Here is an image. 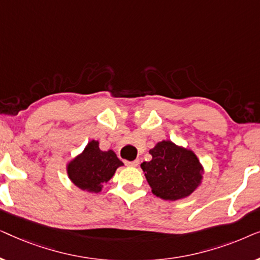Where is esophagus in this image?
<instances>
[{
    "mask_svg": "<svg viewBox=\"0 0 260 260\" xmlns=\"http://www.w3.org/2000/svg\"><path fill=\"white\" fill-rule=\"evenodd\" d=\"M138 163H140V161H138V159H135V161H125V165L126 166H131V167H137Z\"/></svg>",
    "mask_w": 260,
    "mask_h": 260,
    "instance_id": "esophagus-1",
    "label": "esophagus"
}]
</instances>
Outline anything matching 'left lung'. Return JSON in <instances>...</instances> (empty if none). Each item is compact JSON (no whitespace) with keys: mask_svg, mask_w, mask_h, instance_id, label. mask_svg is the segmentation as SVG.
<instances>
[{"mask_svg":"<svg viewBox=\"0 0 260 260\" xmlns=\"http://www.w3.org/2000/svg\"><path fill=\"white\" fill-rule=\"evenodd\" d=\"M152 159L143 162L152 193L163 200H179L188 197L201 182L202 167L193 151L162 141L150 151Z\"/></svg>","mask_w":260,"mask_h":260,"instance_id":"obj_1","label":"left lung"}]
</instances>
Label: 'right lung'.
Listing matches in <instances>:
<instances>
[{"mask_svg":"<svg viewBox=\"0 0 260 260\" xmlns=\"http://www.w3.org/2000/svg\"><path fill=\"white\" fill-rule=\"evenodd\" d=\"M97 141H91L83 154L67 167L72 182L80 189L98 193L123 162L112 150L102 151Z\"/></svg>","mask_w":260,"mask_h":260,"instance_id":"obj_1","label":"right lung"}]
</instances>
